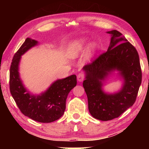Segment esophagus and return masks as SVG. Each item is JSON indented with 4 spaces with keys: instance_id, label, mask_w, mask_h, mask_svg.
<instances>
[{
    "instance_id": "obj_1",
    "label": "esophagus",
    "mask_w": 149,
    "mask_h": 149,
    "mask_svg": "<svg viewBox=\"0 0 149 149\" xmlns=\"http://www.w3.org/2000/svg\"><path fill=\"white\" fill-rule=\"evenodd\" d=\"M85 79V74L83 73H79V74L77 75V80H78L79 82H81L84 80Z\"/></svg>"
}]
</instances>
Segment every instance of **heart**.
Here are the masks:
<instances>
[{"instance_id": "heart-1", "label": "heart", "mask_w": 149, "mask_h": 149, "mask_svg": "<svg viewBox=\"0 0 149 149\" xmlns=\"http://www.w3.org/2000/svg\"><path fill=\"white\" fill-rule=\"evenodd\" d=\"M85 45H86V40L84 39L74 42L71 47V56L76 57L82 53L85 49Z\"/></svg>"}]
</instances>
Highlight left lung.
<instances>
[{
    "instance_id": "8db88e82",
    "label": "left lung",
    "mask_w": 149,
    "mask_h": 149,
    "mask_svg": "<svg viewBox=\"0 0 149 149\" xmlns=\"http://www.w3.org/2000/svg\"><path fill=\"white\" fill-rule=\"evenodd\" d=\"M108 33L112 35L108 50L83 67L87 75L83 85L88 99L89 113L101 121L119 117L131 107L142 82V70L136 49L117 30ZM114 70L121 72L125 80L124 85L119 93L107 95L101 90V81Z\"/></svg>"
}]
</instances>
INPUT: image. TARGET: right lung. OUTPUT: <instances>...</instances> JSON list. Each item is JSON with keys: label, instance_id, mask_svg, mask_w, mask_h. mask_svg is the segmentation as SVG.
Listing matches in <instances>:
<instances>
[{"label": "right lung", "instance_id": "add662e5", "mask_svg": "<svg viewBox=\"0 0 149 149\" xmlns=\"http://www.w3.org/2000/svg\"><path fill=\"white\" fill-rule=\"evenodd\" d=\"M36 44V40L27 38L14 55L9 72L10 92L23 115L40 123H51L64 113L68 94L77 85V76L59 79L41 95H30L20 80L18 65L22 55Z\"/></svg>", "mask_w": 149, "mask_h": 149}]
</instances>
